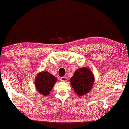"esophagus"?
<instances>
[{
	"mask_svg": "<svg viewBox=\"0 0 129 129\" xmlns=\"http://www.w3.org/2000/svg\"><path fill=\"white\" fill-rule=\"evenodd\" d=\"M60 81H61L62 82H66V81H67V79L66 77L63 76V77H62V78H60Z\"/></svg>",
	"mask_w": 129,
	"mask_h": 129,
	"instance_id": "34e87169",
	"label": "esophagus"
}]
</instances>
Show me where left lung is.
Here are the masks:
<instances>
[{"instance_id": "left-lung-1", "label": "left lung", "mask_w": 129, "mask_h": 129, "mask_svg": "<svg viewBox=\"0 0 129 129\" xmlns=\"http://www.w3.org/2000/svg\"><path fill=\"white\" fill-rule=\"evenodd\" d=\"M94 75L88 67L78 69L70 78L71 85L78 96H83L92 89L94 84Z\"/></svg>"}]
</instances>
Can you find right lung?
I'll list each match as a JSON object with an SVG mask.
<instances>
[{
  "label": "right lung",
  "mask_w": 129,
  "mask_h": 129,
  "mask_svg": "<svg viewBox=\"0 0 129 129\" xmlns=\"http://www.w3.org/2000/svg\"><path fill=\"white\" fill-rule=\"evenodd\" d=\"M57 79L54 76L46 71L39 72L35 78V83L37 91L41 95L47 96L51 91Z\"/></svg>",
  "instance_id": "add662e5"
}]
</instances>
